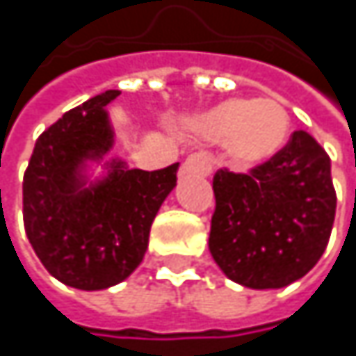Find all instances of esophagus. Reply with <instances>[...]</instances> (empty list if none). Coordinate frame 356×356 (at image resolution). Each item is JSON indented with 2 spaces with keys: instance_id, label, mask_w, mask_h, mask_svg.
<instances>
[{
  "instance_id": "34e87169",
  "label": "esophagus",
  "mask_w": 356,
  "mask_h": 356,
  "mask_svg": "<svg viewBox=\"0 0 356 356\" xmlns=\"http://www.w3.org/2000/svg\"><path fill=\"white\" fill-rule=\"evenodd\" d=\"M214 169V156L206 150H200V152H193L185 159L183 163V171L185 173H193V175H200V177H208Z\"/></svg>"
}]
</instances>
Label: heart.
<instances>
[{
	"label": "heart",
	"mask_w": 356,
	"mask_h": 356,
	"mask_svg": "<svg viewBox=\"0 0 356 356\" xmlns=\"http://www.w3.org/2000/svg\"><path fill=\"white\" fill-rule=\"evenodd\" d=\"M195 129L206 140H227L235 163L259 165L286 144L291 117L284 105L274 99H233L200 117Z\"/></svg>",
	"instance_id": "b5f03b06"
}]
</instances>
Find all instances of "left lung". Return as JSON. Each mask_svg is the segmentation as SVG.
<instances>
[{"label": "left lung", "instance_id": "1", "mask_svg": "<svg viewBox=\"0 0 356 356\" xmlns=\"http://www.w3.org/2000/svg\"><path fill=\"white\" fill-rule=\"evenodd\" d=\"M216 208L208 248L218 268L249 289H282L303 278L330 241L336 189L330 156L303 129L248 173L212 179Z\"/></svg>", "mask_w": 356, "mask_h": 356}]
</instances>
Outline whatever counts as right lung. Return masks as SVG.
Here are the masks:
<instances>
[{
	"instance_id": "right-lung-1",
	"label": "right lung",
	"mask_w": 356,
	"mask_h": 356,
	"mask_svg": "<svg viewBox=\"0 0 356 356\" xmlns=\"http://www.w3.org/2000/svg\"><path fill=\"white\" fill-rule=\"evenodd\" d=\"M107 90L67 111L35 144L22 181L29 241L51 276L67 286L101 291L125 280L144 259L152 220L177 183V167L156 171L113 165V173L80 189L78 167L111 148Z\"/></svg>"
}]
</instances>
